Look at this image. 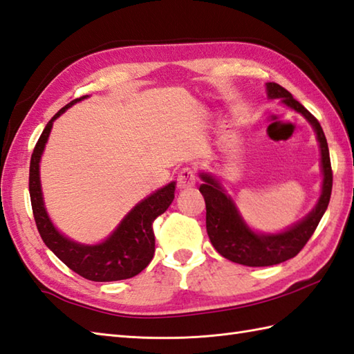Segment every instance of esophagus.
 <instances>
[{"instance_id":"34e87169","label":"esophagus","mask_w":354,"mask_h":354,"mask_svg":"<svg viewBox=\"0 0 354 354\" xmlns=\"http://www.w3.org/2000/svg\"><path fill=\"white\" fill-rule=\"evenodd\" d=\"M197 182V176H195V171L192 168H183L178 172L177 176V185L180 189H187V187H192Z\"/></svg>"}]
</instances>
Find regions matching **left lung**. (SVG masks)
<instances>
[{"label": "left lung", "instance_id": "8db88e82", "mask_svg": "<svg viewBox=\"0 0 354 354\" xmlns=\"http://www.w3.org/2000/svg\"><path fill=\"white\" fill-rule=\"evenodd\" d=\"M270 100L280 98L281 103L301 113L317 133L323 168V189L310 214L288 230L277 234L256 233L243 221L230 195H227L218 180L201 172L200 192L206 201V229L212 245L219 254L234 263L247 266H270L292 259L300 253L318 227L332 195L333 174L328 145L318 120L292 97V93L277 83H266Z\"/></svg>", "mask_w": 354, "mask_h": 354}]
</instances>
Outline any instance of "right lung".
Listing matches in <instances>:
<instances>
[{
    "mask_svg": "<svg viewBox=\"0 0 354 354\" xmlns=\"http://www.w3.org/2000/svg\"><path fill=\"white\" fill-rule=\"evenodd\" d=\"M88 95L75 98L69 104L62 107L45 125L41 138L31 154L28 189L31 209H33L35 221L45 245L64 262L69 270L77 272L92 281H115L135 277L147 268L154 256V219L162 215L174 200L176 182L168 183L157 189L150 197L138 203L120 225L106 241L97 245H84L64 236L46 214L41 189V177H39V162L44 153L46 140H48L53 122L77 101L84 100Z\"/></svg>",
    "mask_w": 354,
    "mask_h": 354,
    "instance_id": "right-lung-1",
    "label": "right lung"
}]
</instances>
